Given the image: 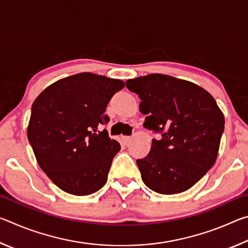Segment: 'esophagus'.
<instances>
[{
	"label": "esophagus",
	"mask_w": 248,
	"mask_h": 248,
	"mask_svg": "<svg viewBox=\"0 0 248 248\" xmlns=\"http://www.w3.org/2000/svg\"><path fill=\"white\" fill-rule=\"evenodd\" d=\"M132 141V138L131 137H124V142L125 145H129L130 142Z\"/></svg>",
	"instance_id": "34e87169"
}]
</instances>
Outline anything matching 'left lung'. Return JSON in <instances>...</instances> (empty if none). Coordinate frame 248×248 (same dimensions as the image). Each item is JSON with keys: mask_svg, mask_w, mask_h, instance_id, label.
Instances as JSON below:
<instances>
[{"mask_svg": "<svg viewBox=\"0 0 248 248\" xmlns=\"http://www.w3.org/2000/svg\"><path fill=\"white\" fill-rule=\"evenodd\" d=\"M125 86L139 95L144 127L162 133L137 159L142 180L163 195L188 190L217 161L224 116L216 99L197 84L165 74L128 79Z\"/></svg>", "mask_w": 248, "mask_h": 248, "instance_id": "8db88e82", "label": "left lung"}]
</instances>
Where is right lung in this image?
<instances>
[{
	"label": "right lung",
	"mask_w": 248,
	"mask_h": 248,
	"mask_svg": "<svg viewBox=\"0 0 248 248\" xmlns=\"http://www.w3.org/2000/svg\"><path fill=\"white\" fill-rule=\"evenodd\" d=\"M124 87L121 79L84 72L54 82L31 106L27 137L37 162L65 192L87 196L107 182L120 144L99 131L112 96Z\"/></svg>",
	"instance_id": "1"
}]
</instances>
